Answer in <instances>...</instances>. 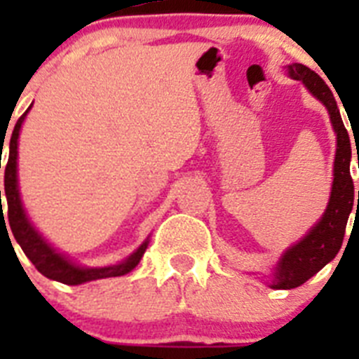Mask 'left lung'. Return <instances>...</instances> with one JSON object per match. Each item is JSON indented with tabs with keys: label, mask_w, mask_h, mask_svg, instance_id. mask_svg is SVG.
<instances>
[{
	"label": "left lung",
	"mask_w": 359,
	"mask_h": 359,
	"mask_svg": "<svg viewBox=\"0 0 359 359\" xmlns=\"http://www.w3.org/2000/svg\"><path fill=\"white\" fill-rule=\"evenodd\" d=\"M287 75L294 81H302L307 90L318 98L323 106L327 107L331 123L336 133V156H334V180H332L331 198L322 219L307 231L297 244H293L286 253L280 257L277 269L273 273V290H293L302 286L316 275L323 266L331 262L341 248L345 228H347L348 214L359 205V190L354 192V183L351 177V140L348 133L341 120L340 109L334 100V95L329 86L322 81L318 73L307 66L293 65L287 66ZM354 133V131H353ZM356 142V138H354ZM359 165V156H358Z\"/></svg>",
	"instance_id": "8db88e82"
}]
</instances>
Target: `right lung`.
I'll list each match as a JSON object with an SVG mask.
<instances>
[{
    "instance_id": "obj_1",
    "label": "right lung",
    "mask_w": 359,
    "mask_h": 359,
    "mask_svg": "<svg viewBox=\"0 0 359 359\" xmlns=\"http://www.w3.org/2000/svg\"><path fill=\"white\" fill-rule=\"evenodd\" d=\"M28 111H30V107H28L23 115L19 116L18 122H15L14 131H12L11 136V144H8V161H6L5 167L6 212L5 215H3L0 190V226L5 224L6 228V224L4 223V217H6L7 223L11 224L8 230H6V233L12 230V236L18 241V244L21 246L25 255L30 259L32 264L36 266L39 273H43L46 278H52V280L62 282V284H68V286H79V284H84V282L98 280V278L107 277H122V275L129 273L131 269H135L136 266H138L140 259L144 257L145 250H147L149 239L145 241V243H142L140 248L135 250V253H131V255H129L123 262H120V264L106 266V268H81V266L73 264L72 261H68V259H66L62 253L57 252L53 246H50V244L41 237L39 231L32 226V223L28 221L27 212H25L23 203H21V198H19L18 189V138ZM8 239H11V237H8Z\"/></svg>"
}]
</instances>
